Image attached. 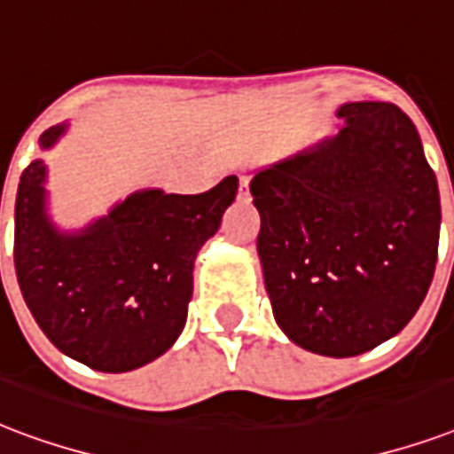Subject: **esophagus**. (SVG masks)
Listing matches in <instances>:
<instances>
[{
  "instance_id": "1",
  "label": "esophagus",
  "mask_w": 454,
  "mask_h": 454,
  "mask_svg": "<svg viewBox=\"0 0 454 454\" xmlns=\"http://www.w3.org/2000/svg\"><path fill=\"white\" fill-rule=\"evenodd\" d=\"M250 195V181H247V176H240V185H238V197H247Z\"/></svg>"
}]
</instances>
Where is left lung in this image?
Returning <instances> with one entry per match:
<instances>
[{
  "instance_id": "8db88e82",
  "label": "left lung",
  "mask_w": 454,
  "mask_h": 454,
  "mask_svg": "<svg viewBox=\"0 0 454 454\" xmlns=\"http://www.w3.org/2000/svg\"><path fill=\"white\" fill-rule=\"evenodd\" d=\"M340 133L254 173L257 250L290 340L355 357L403 331L434 281L441 195L417 126L390 102L342 104Z\"/></svg>"
}]
</instances>
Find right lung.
<instances>
[{
    "label": "right lung",
    "instance_id": "add662e5",
    "mask_svg": "<svg viewBox=\"0 0 454 454\" xmlns=\"http://www.w3.org/2000/svg\"><path fill=\"white\" fill-rule=\"evenodd\" d=\"M66 126L43 133L51 147ZM44 164L20 173L13 264L27 309L59 350L97 372H130L171 348L192 297V264L235 200L226 176L200 195L145 190L66 235L44 212Z\"/></svg>",
    "mask_w": 454,
    "mask_h": 454
}]
</instances>
